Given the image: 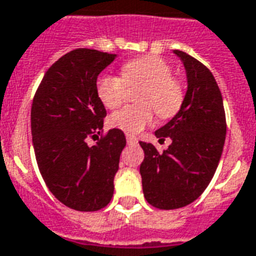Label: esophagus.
<instances>
[{
	"label": "esophagus",
	"instance_id": "1",
	"mask_svg": "<svg viewBox=\"0 0 256 256\" xmlns=\"http://www.w3.org/2000/svg\"><path fill=\"white\" fill-rule=\"evenodd\" d=\"M126 143H128V144H135V143H138V139H136L135 136L126 135Z\"/></svg>",
	"mask_w": 256,
	"mask_h": 256
}]
</instances>
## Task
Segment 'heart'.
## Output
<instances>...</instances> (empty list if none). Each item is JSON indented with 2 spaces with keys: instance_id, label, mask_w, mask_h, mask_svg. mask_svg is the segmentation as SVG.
<instances>
[{
  "instance_id": "obj_1",
  "label": "heart",
  "mask_w": 256,
  "mask_h": 256,
  "mask_svg": "<svg viewBox=\"0 0 256 256\" xmlns=\"http://www.w3.org/2000/svg\"><path fill=\"white\" fill-rule=\"evenodd\" d=\"M121 76L102 74L97 80V96L109 109L121 105L126 86L143 84L138 96L139 106L121 108L109 117V126L136 135L150 126L154 112L163 120L172 118L180 112L185 98L184 86L172 76V66L158 56H142L126 62Z\"/></svg>"
}]
</instances>
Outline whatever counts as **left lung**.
<instances>
[{
  "label": "left lung",
  "instance_id": "left-lung-1",
  "mask_svg": "<svg viewBox=\"0 0 256 256\" xmlns=\"http://www.w3.org/2000/svg\"><path fill=\"white\" fill-rule=\"evenodd\" d=\"M186 70L188 90L180 112L155 132L172 144L159 152L140 142L144 160L140 176L144 197L159 209H178L197 200L214 176L226 142V122L222 92L206 66L174 50Z\"/></svg>",
  "mask_w": 256,
  "mask_h": 256
}]
</instances>
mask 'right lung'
I'll list each match as a JSON object with an SVG mask.
<instances>
[{
  "label": "right lung",
  "mask_w": 256,
  "mask_h": 256,
  "mask_svg": "<svg viewBox=\"0 0 256 256\" xmlns=\"http://www.w3.org/2000/svg\"><path fill=\"white\" fill-rule=\"evenodd\" d=\"M116 54L76 48L44 74L30 109L36 162L50 192L68 208L94 212L110 202L124 132L117 128L90 147L101 134L106 110L97 96L98 74Z\"/></svg>",
  "instance_id": "right-lung-1"
}]
</instances>
